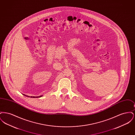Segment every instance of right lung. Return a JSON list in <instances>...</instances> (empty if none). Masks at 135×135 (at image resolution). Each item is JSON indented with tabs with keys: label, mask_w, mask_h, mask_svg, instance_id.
I'll use <instances>...</instances> for the list:
<instances>
[{
	"label": "right lung",
	"mask_w": 135,
	"mask_h": 135,
	"mask_svg": "<svg viewBox=\"0 0 135 135\" xmlns=\"http://www.w3.org/2000/svg\"><path fill=\"white\" fill-rule=\"evenodd\" d=\"M24 96H25L27 97H30V96H27V95H25V94H23ZM42 96H38V97H34V96H31L30 97L31 98H40V97H41Z\"/></svg>",
	"instance_id": "1"
}]
</instances>
